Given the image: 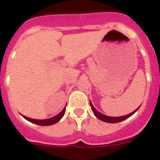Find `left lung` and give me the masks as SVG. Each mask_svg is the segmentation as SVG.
Wrapping results in <instances>:
<instances>
[{
    "mask_svg": "<svg viewBox=\"0 0 160 160\" xmlns=\"http://www.w3.org/2000/svg\"><path fill=\"white\" fill-rule=\"evenodd\" d=\"M90 107H91V110H92L93 112H94V115L96 116V118H98V119H100L101 121H102V122H109V123H115V122H122V121L127 119V118H128L129 117H131V115H133V114H135V113L138 111V108L140 107V106H139V107H138V108L135 110V111H134L133 112H131V114H127V115H123V116H119V117H111V116H107V115H105V114H102V113H100L99 111H98L97 110L94 108V106L92 105L91 102H90Z\"/></svg>",
    "mask_w": 160,
    "mask_h": 160,
    "instance_id": "obj_1",
    "label": "left lung"
}]
</instances>
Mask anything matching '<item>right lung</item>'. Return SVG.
<instances>
[{
  "label": "right lung",
  "instance_id": "obj_1",
  "mask_svg": "<svg viewBox=\"0 0 160 160\" xmlns=\"http://www.w3.org/2000/svg\"><path fill=\"white\" fill-rule=\"evenodd\" d=\"M65 112H66V107H64L62 111H61L59 114H58L57 115H55V116L52 117V118H46V119H34V118H30L29 117H26L25 115H22L24 118H25L26 120H28L29 122H32V123L37 124V125L39 126H50V125H53V124L57 123L62 119L63 116H64Z\"/></svg>",
  "mask_w": 160,
  "mask_h": 160
}]
</instances>
